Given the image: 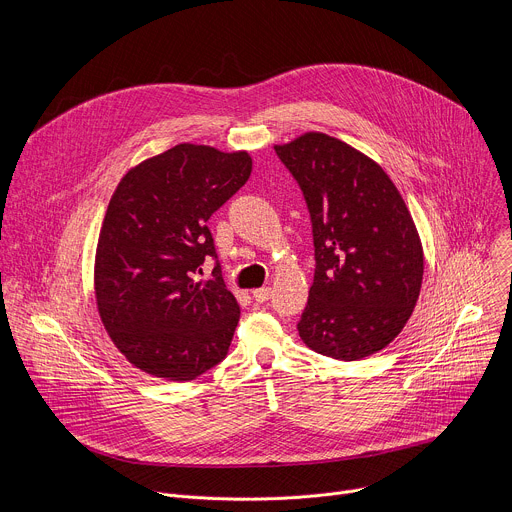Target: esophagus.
<instances>
[{
  "label": "esophagus",
  "instance_id": "1",
  "mask_svg": "<svg viewBox=\"0 0 512 512\" xmlns=\"http://www.w3.org/2000/svg\"><path fill=\"white\" fill-rule=\"evenodd\" d=\"M269 298H271V289L269 287H259V289L253 291V300L259 302V304L269 302Z\"/></svg>",
  "mask_w": 512,
  "mask_h": 512
}]
</instances>
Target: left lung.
Wrapping results in <instances>:
<instances>
[{"instance_id": "obj_1", "label": "left lung", "mask_w": 512, "mask_h": 512, "mask_svg": "<svg viewBox=\"0 0 512 512\" xmlns=\"http://www.w3.org/2000/svg\"><path fill=\"white\" fill-rule=\"evenodd\" d=\"M275 154L312 221L316 269L300 338L336 360L383 350L407 324L423 279L405 200L377 162L326 133H304Z\"/></svg>"}]
</instances>
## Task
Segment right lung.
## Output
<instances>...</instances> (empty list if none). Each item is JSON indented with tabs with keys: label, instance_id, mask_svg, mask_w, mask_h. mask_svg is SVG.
I'll use <instances>...</instances> for the list:
<instances>
[{
	"label": "right lung",
	"instance_id": "add662e5",
	"mask_svg": "<svg viewBox=\"0 0 512 512\" xmlns=\"http://www.w3.org/2000/svg\"><path fill=\"white\" fill-rule=\"evenodd\" d=\"M247 152L180 143L131 168L105 212L95 257L101 322L135 369L164 381H192L231 346L239 304L215 264L208 218L251 176Z\"/></svg>",
	"mask_w": 512,
	"mask_h": 512
}]
</instances>
